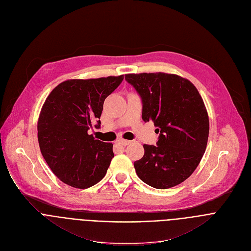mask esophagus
<instances>
[{
    "label": "esophagus",
    "mask_w": 251,
    "mask_h": 251,
    "mask_svg": "<svg viewBox=\"0 0 251 251\" xmlns=\"http://www.w3.org/2000/svg\"><path fill=\"white\" fill-rule=\"evenodd\" d=\"M118 143L123 145V146H126V145H129L131 143V141L130 140H125V139H119Z\"/></svg>",
    "instance_id": "obj_1"
}]
</instances>
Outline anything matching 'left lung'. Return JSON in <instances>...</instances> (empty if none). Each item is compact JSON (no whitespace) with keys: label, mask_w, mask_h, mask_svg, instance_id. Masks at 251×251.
<instances>
[{"label":"left lung","mask_w":251,"mask_h":251,"mask_svg":"<svg viewBox=\"0 0 251 251\" xmlns=\"http://www.w3.org/2000/svg\"><path fill=\"white\" fill-rule=\"evenodd\" d=\"M125 79L142 101V119L153 121L156 145L144 144L134 162L139 178L163 190L186 180L197 169L207 147L209 118L203 99L193 83L164 73L131 74Z\"/></svg>","instance_id":"left-lung-1"}]
</instances>
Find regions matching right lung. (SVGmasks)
I'll use <instances>...</instances> for the list:
<instances>
[{
    "label": "right lung",
    "mask_w": 251,
    "mask_h": 251,
    "mask_svg": "<svg viewBox=\"0 0 251 251\" xmlns=\"http://www.w3.org/2000/svg\"><path fill=\"white\" fill-rule=\"evenodd\" d=\"M124 75L65 80L49 94L38 119L41 153L64 183L88 189L101 180L114 157L113 144L96 140L88 130L101 126L105 99Z\"/></svg>",
    "instance_id": "1"
}]
</instances>
